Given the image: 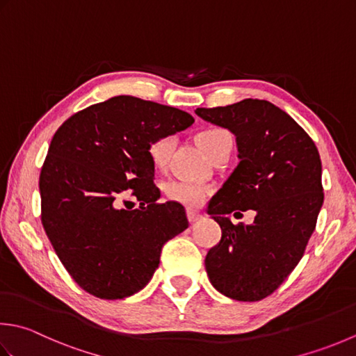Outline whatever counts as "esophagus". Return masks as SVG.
Returning <instances> with one entry per match:
<instances>
[{"label": "esophagus", "instance_id": "1", "mask_svg": "<svg viewBox=\"0 0 356 356\" xmlns=\"http://www.w3.org/2000/svg\"><path fill=\"white\" fill-rule=\"evenodd\" d=\"M186 216H188V220H190L191 224H194V222H197V220L202 219V214L197 213V211H194V210H188Z\"/></svg>", "mask_w": 356, "mask_h": 356}]
</instances>
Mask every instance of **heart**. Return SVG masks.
I'll list each match as a JSON object with an SVG mask.
<instances>
[{"label":"heart","instance_id":"heart-1","mask_svg":"<svg viewBox=\"0 0 356 356\" xmlns=\"http://www.w3.org/2000/svg\"><path fill=\"white\" fill-rule=\"evenodd\" d=\"M228 136L229 134L225 129L208 128L199 132L196 140L200 148L204 149L205 154L208 157H211L216 148H218L219 143L222 142V138H225ZM174 145H176V138H174V136L157 137L148 145L146 152H148V159L151 165L154 166L156 170H163L165 166L168 165ZM210 193H211V188L208 185L199 184V182H190V180L172 179V180H168L166 184H163V194L166 199L190 208L200 207Z\"/></svg>","mask_w":356,"mask_h":356}]
</instances>
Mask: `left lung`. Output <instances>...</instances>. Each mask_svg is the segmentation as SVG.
<instances>
[{
  "instance_id": "left-lung-1",
  "label": "left lung",
  "mask_w": 356,
  "mask_h": 356,
  "mask_svg": "<svg viewBox=\"0 0 356 356\" xmlns=\"http://www.w3.org/2000/svg\"><path fill=\"white\" fill-rule=\"evenodd\" d=\"M196 114L232 131L239 152L238 166L208 205L222 229L205 257L208 277L236 301H261L298 266L316 227L324 202L318 148L267 100L197 108ZM247 209L257 211L252 226L229 220L228 213Z\"/></svg>"
}]
</instances>
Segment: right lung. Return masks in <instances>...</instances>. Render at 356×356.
I'll use <instances>...</instances> for the list:
<instances>
[{"label": "right lung", "mask_w": 356, "mask_h": 356, "mask_svg": "<svg viewBox=\"0 0 356 356\" xmlns=\"http://www.w3.org/2000/svg\"><path fill=\"white\" fill-rule=\"evenodd\" d=\"M193 122L177 108L118 95L79 111L54 134L40 172L41 224L89 295L137 293L159 267L165 242L188 228L184 205L157 202L146 149ZM128 192L141 202L136 211L120 208Z\"/></svg>", "instance_id": "add662e5"}]
</instances>
